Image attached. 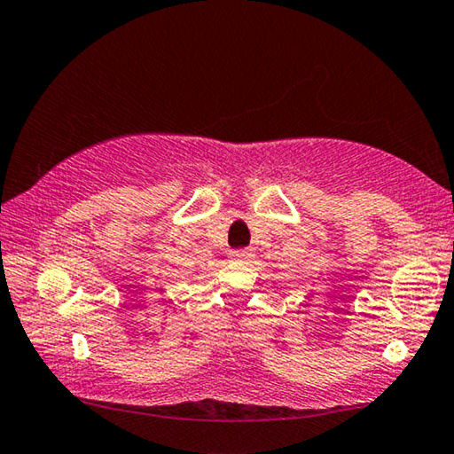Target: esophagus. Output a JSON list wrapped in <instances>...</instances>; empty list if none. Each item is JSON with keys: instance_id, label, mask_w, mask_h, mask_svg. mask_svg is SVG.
<instances>
[{"instance_id": "34e87169", "label": "esophagus", "mask_w": 454, "mask_h": 454, "mask_svg": "<svg viewBox=\"0 0 454 454\" xmlns=\"http://www.w3.org/2000/svg\"><path fill=\"white\" fill-rule=\"evenodd\" d=\"M230 258H232L234 262H248L252 258V252L250 250H234L232 254H230Z\"/></svg>"}]
</instances>
